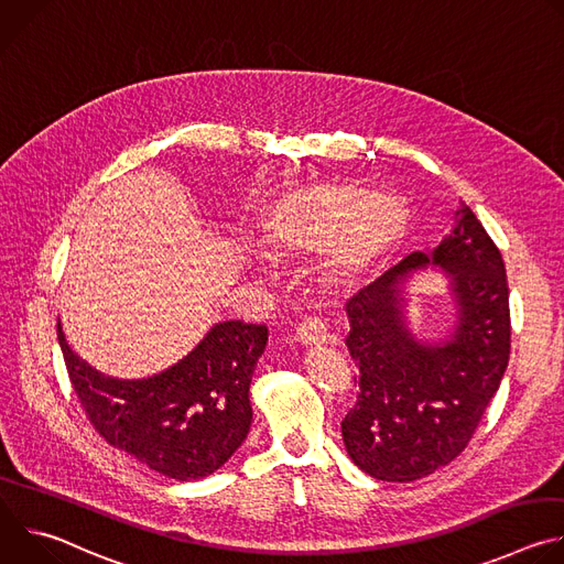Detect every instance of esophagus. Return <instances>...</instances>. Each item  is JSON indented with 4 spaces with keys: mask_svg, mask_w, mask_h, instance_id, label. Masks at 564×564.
<instances>
[{
    "mask_svg": "<svg viewBox=\"0 0 564 564\" xmlns=\"http://www.w3.org/2000/svg\"><path fill=\"white\" fill-rule=\"evenodd\" d=\"M296 335L303 344H310V346L328 344V328L318 316H305L296 328Z\"/></svg>",
    "mask_w": 564,
    "mask_h": 564,
    "instance_id": "1",
    "label": "esophagus"
}]
</instances>
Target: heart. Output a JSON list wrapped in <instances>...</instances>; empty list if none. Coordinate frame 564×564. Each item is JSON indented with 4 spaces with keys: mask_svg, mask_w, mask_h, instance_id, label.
Listing matches in <instances>:
<instances>
[{
    "mask_svg": "<svg viewBox=\"0 0 564 564\" xmlns=\"http://www.w3.org/2000/svg\"><path fill=\"white\" fill-rule=\"evenodd\" d=\"M355 183L314 185L290 194L272 220V238L288 248L344 243L341 263L364 268L392 250L409 229V209L399 200Z\"/></svg>",
    "mask_w": 564,
    "mask_h": 564,
    "instance_id": "obj_1",
    "label": "heart"
}]
</instances>
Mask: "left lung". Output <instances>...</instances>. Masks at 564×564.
I'll return each instance as SVG.
<instances>
[{"label":"left lung","instance_id":"obj_1","mask_svg":"<svg viewBox=\"0 0 564 564\" xmlns=\"http://www.w3.org/2000/svg\"><path fill=\"white\" fill-rule=\"evenodd\" d=\"M429 264L454 279L458 326L424 347L403 324V281ZM346 346L357 366V404L341 422L352 462L372 477L413 481L453 462L500 388L511 355L509 283L502 254L462 203L433 257L415 252L346 303Z\"/></svg>","mask_w":564,"mask_h":564}]
</instances>
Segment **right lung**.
<instances>
[{"instance_id":"add662e5","label":"right lung","mask_w":564,"mask_h":564,"mask_svg":"<svg viewBox=\"0 0 564 564\" xmlns=\"http://www.w3.org/2000/svg\"><path fill=\"white\" fill-rule=\"evenodd\" d=\"M57 341L70 386L100 437L151 470L189 481L212 475L246 440L250 383L265 324L225 321L176 366L140 381L109 379Z\"/></svg>"}]
</instances>
